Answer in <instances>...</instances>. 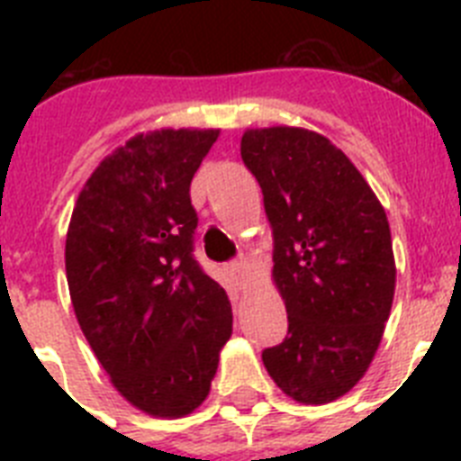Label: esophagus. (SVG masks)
I'll return each instance as SVG.
<instances>
[{"label":"esophagus","instance_id":"1","mask_svg":"<svg viewBox=\"0 0 461 461\" xmlns=\"http://www.w3.org/2000/svg\"><path fill=\"white\" fill-rule=\"evenodd\" d=\"M230 272H233L235 275V279H238V284H240V288L244 286L242 281H244V272H247V263H244V260H233V263H230Z\"/></svg>","mask_w":461,"mask_h":461}]
</instances>
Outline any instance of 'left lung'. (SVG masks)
<instances>
[{
	"instance_id": "8db88e82",
	"label": "left lung",
	"mask_w": 461,
	"mask_h": 461,
	"mask_svg": "<svg viewBox=\"0 0 461 461\" xmlns=\"http://www.w3.org/2000/svg\"><path fill=\"white\" fill-rule=\"evenodd\" d=\"M275 240V284L288 335L263 365L288 397L328 404L356 385L381 344L394 295L385 210L321 133L272 126L242 136Z\"/></svg>"
}]
</instances>
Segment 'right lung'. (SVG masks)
Returning <instances> with one entry per match:
<instances>
[{
  "mask_svg": "<svg viewBox=\"0 0 461 461\" xmlns=\"http://www.w3.org/2000/svg\"><path fill=\"white\" fill-rule=\"evenodd\" d=\"M217 129L131 138L92 173L67 233V281L80 330L133 406L182 418L203 404L233 312L194 258L189 186Z\"/></svg>",
  "mask_w": 461,
  "mask_h": 461,
  "instance_id": "add662e5",
  "label": "right lung"
}]
</instances>
